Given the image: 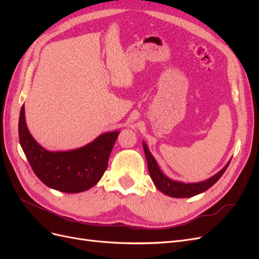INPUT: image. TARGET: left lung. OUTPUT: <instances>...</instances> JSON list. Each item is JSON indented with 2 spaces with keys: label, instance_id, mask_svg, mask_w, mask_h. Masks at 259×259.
<instances>
[{
  "label": "left lung",
  "instance_id": "1",
  "mask_svg": "<svg viewBox=\"0 0 259 259\" xmlns=\"http://www.w3.org/2000/svg\"><path fill=\"white\" fill-rule=\"evenodd\" d=\"M143 146H144V151H145L147 163H148L149 174H150V177L153 180L155 187L158 188L161 192L165 193L169 195V197H173V198H190V197H193V195H197L199 193L206 191L208 188L213 186L217 180L223 176L225 170L227 169V167H228L230 163L229 161L221 171H218L216 175L208 178L207 180H205V182H201L197 184H184L179 182H174V180H171L164 175L161 171L158 163H156V161L154 160V158L150 153V151H149V149L145 143L143 144Z\"/></svg>",
  "mask_w": 259,
  "mask_h": 259
}]
</instances>
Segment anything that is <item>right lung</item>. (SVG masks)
<instances>
[{"mask_svg":"<svg viewBox=\"0 0 259 259\" xmlns=\"http://www.w3.org/2000/svg\"><path fill=\"white\" fill-rule=\"evenodd\" d=\"M19 142L34 174L55 190L77 193L95 186L108 166L119 132L97 137L93 143L71 151L51 152L38 145L28 131L22 105L18 122Z\"/></svg>","mask_w":259,"mask_h":259,"instance_id":"obj_1","label":"right lung"}]
</instances>
